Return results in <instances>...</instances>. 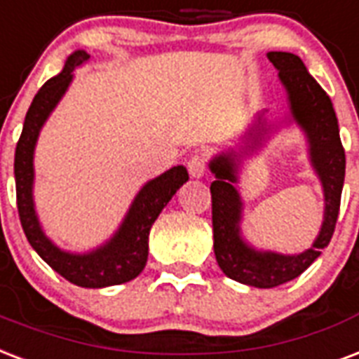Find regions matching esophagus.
I'll list each match as a JSON object with an SVG mask.
<instances>
[{
    "label": "esophagus",
    "mask_w": 359,
    "mask_h": 359,
    "mask_svg": "<svg viewBox=\"0 0 359 359\" xmlns=\"http://www.w3.org/2000/svg\"><path fill=\"white\" fill-rule=\"evenodd\" d=\"M205 165H208L205 154H202V151H196V154H194L187 163V168H189V174H191V177H194V180L204 177Z\"/></svg>",
    "instance_id": "esophagus-1"
}]
</instances>
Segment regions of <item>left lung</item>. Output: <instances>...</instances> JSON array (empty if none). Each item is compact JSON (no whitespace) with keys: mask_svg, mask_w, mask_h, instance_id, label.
<instances>
[{"mask_svg":"<svg viewBox=\"0 0 359 359\" xmlns=\"http://www.w3.org/2000/svg\"><path fill=\"white\" fill-rule=\"evenodd\" d=\"M268 60L279 71L280 84L286 90L288 121L271 123L264 112L241 135L236 148L221 151L210 161L215 176L211 183V221L213 251L219 268L230 279L257 288H273L302 275L332 240L337 223L341 193L344 183V149L339 136V123L333 104L309 73L304 61L290 52H268ZM296 123L304 130L310 146V160L321 180L325 193V219L321 232L309 250L298 255L257 250L241 234L243 201L235 183L239 181L241 161L256 154L269 136L279 126Z\"/></svg>","mask_w":359,"mask_h":359,"instance_id":"obj_1","label":"left lung"}]
</instances>
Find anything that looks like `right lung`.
<instances>
[{"instance_id":"obj_1","label":"right lung","mask_w":359,"mask_h":359,"mask_svg":"<svg viewBox=\"0 0 359 359\" xmlns=\"http://www.w3.org/2000/svg\"><path fill=\"white\" fill-rule=\"evenodd\" d=\"M90 60L86 50H76L69 55L65 67L57 76L50 79L37 91L32 107L24 119L20 140L15 151V180H16V204L20 215L22 229L29 245L37 255L57 271L61 277L71 280L73 285L84 288H104V286L129 283L142 273L148 262V240L149 230L155 219L159 217L172 196L189 180L187 168L177 165L165 174L144 183V187L136 193L130 202L129 211L125 213L119 229L102 245L86 252H71L61 249L44 234L39 221L35 200H33V183L35 168L33 155L37 146L39 133L54 112L61 97L65 95L74 79V69Z\"/></svg>"}]
</instances>
